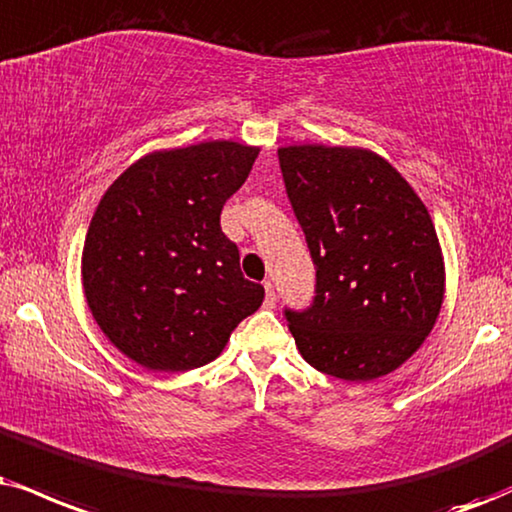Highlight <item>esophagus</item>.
Wrapping results in <instances>:
<instances>
[{
  "mask_svg": "<svg viewBox=\"0 0 512 512\" xmlns=\"http://www.w3.org/2000/svg\"><path fill=\"white\" fill-rule=\"evenodd\" d=\"M263 287H266V306L275 308V301H277V296H275V287H273V282L266 280V282H263Z\"/></svg>",
  "mask_w": 512,
  "mask_h": 512,
  "instance_id": "obj_1",
  "label": "esophagus"
}]
</instances>
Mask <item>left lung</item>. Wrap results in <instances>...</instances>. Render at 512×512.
Masks as SVG:
<instances>
[{"label": "left lung", "mask_w": 512, "mask_h": 512, "mask_svg": "<svg viewBox=\"0 0 512 512\" xmlns=\"http://www.w3.org/2000/svg\"><path fill=\"white\" fill-rule=\"evenodd\" d=\"M315 266V301L287 311L308 365L344 382L389 375L437 323L446 268L432 216L387 159L363 147L277 149Z\"/></svg>", "instance_id": "obj_1"}]
</instances>
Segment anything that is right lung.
Instances as JSON below:
<instances>
[{
	"label": "right lung",
	"instance_id": "obj_1",
	"mask_svg": "<svg viewBox=\"0 0 512 512\" xmlns=\"http://www.w3.org/2000/svg\"><path fill=\"white\" fill-rule=\"evenodd\" d=\"M261 147L213 140L159 149L106 189L82 246V289L106 339L154 372L216 361L263 304L220 230Z\"/></svg>",
	"mask_w": 512,
	"mask_h": 512
}]
</instances>
